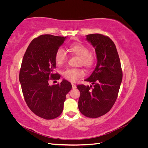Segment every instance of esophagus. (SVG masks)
Returning <instances> with one entry per match:
<instances>
[{
	"mask_svg": "<svg viewBox=\"0 0 148 148\" xmlns=\"http://www.w3.org/2000/svg\"><path fill=\"white\" fill-rule=\"evenodd\" d=\"M71 86H72V88H73V89L77 88V86H76V85H75L74 83H71Z\"/></svg>",
	"mask_w": 148,
	"mask_h": 148,
	"instance_id": "34e87169",
	"label": "esophagus"
}]
</instances>
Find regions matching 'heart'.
I'll return each mask as SVG.
<instances>
[{
	"label": "heart",
	"instance_id": "b5f03b06",
	"mask_svg": "<svg viewBox=\"0 0 148 148\" xmlns=\"http://www.w3.org/2000/svg\"><path fill=\"white\" fill-rule=\"evenodd\" d=\"M69 51L72 54L79 57V65H83L87 69H91L95 66L96 57L89 53V49L82 43H73L69 46ZM55 62L57 66L64 65L66 61V55L65 51L59 49L55 53ZM84 75V71L80 69H68L63 72V76L69 81L75 82Z\"/></svg>",
	"mask_w": 148,
	"mask_h": 148
}]
</instances>
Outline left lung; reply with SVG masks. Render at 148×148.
<instances>
[{
  "label": "left lung",
  "mask_w": 148,
  "mask_h": 148,
  "mask_svg": "<svg viewBox=\"0 0 148 148\" xmlns=\"http://www.w3.org/2000/svg\"><path fill=\"white\" fill-rule=\"evenodd\" d=\"M86 40L95 48L97 65L90 77L84 81L91 86L77 85L80 92L78 109L83 115L97 118L107 114L117 99L122 80L120 60L115 44L107 36L91 34Z\"/></svg>",
  "instance_id": "obj_1"
}]
</instances>
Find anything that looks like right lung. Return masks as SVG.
Returning <instances> with one entry per match:
<instances>
[{"label":"right lung","mask_w":148,"mask_h":148,"mask_svg":"<svg viewBox=\"0 0 148 148\" xmlns=\"http://www.w3.org/2000/svg\"><path fill=\"white\" fill-rule=\"evenodd\" d=\"M66 37L43 34L34 38L25 53L20 70L19 80L26 104L38 117L51 120L63 111L66 95L72 86L63 79L49 85V80L59 79L54 73L55 53Z\"/></svg>","instance_id":"obj_1"}]
</instances>
